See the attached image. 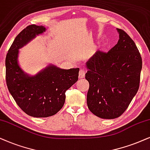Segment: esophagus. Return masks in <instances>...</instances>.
<instances>
[{
	"instance_id": "1",
	"label": "esophagus",
	"mask_w": 150,
	"mask_h": 150,
	"mask_svg": "<svg viewBox=\"0 0 150 150\" xmlns=\"http://www.w3.org/2000/svg\"><path fill=\"white\" fill-rule=\"evenodd\" d=\"M85 71H83V70H80L79 72V79H81V78H83V77H85Z\"/></svg>"
}]
</instances>
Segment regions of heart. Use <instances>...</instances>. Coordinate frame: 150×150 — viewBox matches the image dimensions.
Instances as JSON below:
<instances>
[{
  "label": "heart",
  "instance_id": "obj_1",
  "mask_svg": "<svg viewBox=\"0 0 150 150\" xmlns=\"http://www.w3.org/2000/svg\"><path fill=\"white\" fill-rule=\"evenodd\" d=\"M101 49L103 50V46H101Z\"/></svg>",
  "mask_w": 150,
  "mask_h": 150
}]
</instances>
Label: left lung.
I'll use <instances>...</instances> for the list:
<instances>
[{
	"instance_id": "left-lung-1",
	"label": "left lung",
	"mask_w": 150,
	"mask_h": 150,
	"mask_svg": "<svg viewBox=\"0 0 150 150\" xmlns=\"http://www.w3.org/2000/svg\"><path fill=\"white\" fill-rule=\"evenodd\" d=\"M119 40L108 53L98 51L86 62L89 82L87 105L101 119L120 117L137 94L142 58L134 42L122 29Z\"/></svg>"
}]
</instances>
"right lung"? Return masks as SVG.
Listing matches in <instances>:
<instances>
[{
	"label": "right lung",
	"instance_id": "add662e5",
	"mask_svg": "<svg viewBox=\"0 0 150 150\" xmlns=\"http://www.w3.org/2000/svg\"><path fill=\"white\" fill-rule=\"evenodd\" d=\"M46 31L45 27L27 26L16 37L5 59L6 83L18 105L33 117H51L65 102V93L78 80L79 68L62 69L49 65L34 76L25 73L18 63V49Z\"/></svg>",
	"mask_w": 150,
	"mask_h": 150
}]
</instances>
